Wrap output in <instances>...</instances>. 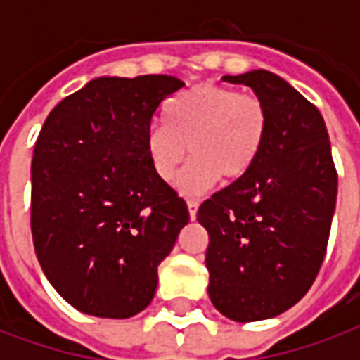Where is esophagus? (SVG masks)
I'll return each instance as SVG.
<instances>
[{
	"label": "esophagus",
	"mask_w": 360,
	"mask_h": 360,
	"mask_svg": "<svg viewBox=\"0 0 360 360\" xmlns=\"http://www.w3.org/2000/svg\"><path fill=\"white\" fill-rule=\"evenodd\" d=\"M187 206H188V216H191V219H196V210H198V200H195V198H191V200H187Z\"/></svg>",
	"instance_id": "1"
}]
</instances>
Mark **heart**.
<instances>
[{"label":"heart","mask_w":360,"mask_h":360,"mask_svg":"<svg viewBox=\"0 0 360 360\" xmlns=\"http://www.w3.org/2000/svg\"><path fill=\"white\" fill-rule=\"evenodd\" d=\"M164 115L165 125L146 133V156L158 179L172 183L188 148L193 158L177 179L185 195L202 193L219 177L249 175L270 131V113L257 94L210 82L172 98Z\"/></svg>","instance_id":"obj_1"}]
</instances>
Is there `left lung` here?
<instances>
[{"label":"left lung","instance_id":"left-lung-1","mask_svg":"<svg viewBox=\"0 0 360 360\" xmlns=\"http://www.w3.org/2000/svg\"><path fill=\"white\" fill-rule=\"evenodd\" d=\"M266 103L270 131L249 175L214 193L196 219L210 243L212 304L235 322H257L291 309L324 262L338 172L324 119L278 75L257 69L226 75Z\"/></svg>","mask_w":360,"mask_h":360}]
</instances>
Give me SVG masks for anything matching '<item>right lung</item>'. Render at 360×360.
<instances>
[{"label": "right lung", "instance_id": "add662e5", "mask_svg": "<svg viewBox=\"0 0 360 360\" xmlns=\"http://www.w3.org/2000/svg\"><path fill=\"white\" fill-rule=\"evenodd\" d=\"M169 75L100 77L50 111L32 156L36 257L71 307L131 318L154 299L158 266L188 224L187 202L160 181L146 133Z\"/></svg>", "mask_w": 360, "mask_h": 360}]
</instances>
